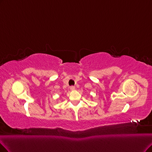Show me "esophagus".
Returning a JSON list of instances; mask_svg holds the SVG:
<instances>
[{
  "instance_id": "obj_1",
  "label": "esophagus",
  "mask_w": 152,
  "mask_h": 152,
  "mask_svg": "<svg viewBox=\"0 0 152 152\" xmlns=\"http://www.w3.org/2000/svg\"><path fill=\"white\" fill-rule=\"evenodd\" d=\"M70 89H71V90H75V86H70Z\"/></svg>"
}]
</instances>
